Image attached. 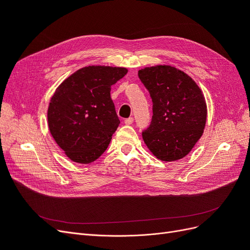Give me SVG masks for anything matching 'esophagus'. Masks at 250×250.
Instances as JSON below:
<instances>
[{
  "mask_svg": "<svg viewBox=\"0 0 250 250\" xmlns=\"http://www.w3.org/2000/svg\"><path fill=\"white\" fill-rule=\"evenodd\" d=\"M124 123H125L126 125H130V124H132V123H133V118H128V119H125Z\"/></svg>",
  "mask_w": 250,
  "mask_h": 250,
  "instance_id": "obj_1",
  "label": "esophagus"
}]
</instances>
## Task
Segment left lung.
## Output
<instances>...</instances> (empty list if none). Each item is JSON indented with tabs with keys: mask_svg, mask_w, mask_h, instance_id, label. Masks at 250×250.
I'll list each match as a JSON object with an SVG mask.
<instances>
[{
	"mask_svg": "<svg viewBox=\"0 0 250 250\" xmlns=\"http://www.w3.org/2000/svg\"><path fill=\"white\" fill-rule=\"evenodd\" d=\"M139 77L152 99L153 116L142 135L158 160L185 157L203 133L207 104L200 88L184 72L170 65L139 71Z\"/></svg>",
	"mask_w": 250,
	"mask_h": 250,
	"instance_id": "8db88e82",
	"label": "left lung"
}]
</instances>
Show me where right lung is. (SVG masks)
<instances>
[{
	"mask_svg": "<svg viewBox=\"0 0 250 250\" xmlns=\"http://www.w3.org/2000/svg\"><path fill=\"white\" fill-rule=\"evenodd\" d=\"M126 74L125 67H82L66 78L51 98L50 132L73 162L89 164L107 149L120 124L110 89Z\"/></svg>",
	"mask_w": 250,
	"mask_h": 250,
	"instance_id": "obj_1",
	"label": "right lung"
}]
</instances>
